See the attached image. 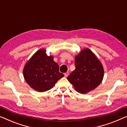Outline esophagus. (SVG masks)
<instances>
[{
    "mask_svg": "<svg viewBox=\"0 0 127 127\" xmlns=\"http://www.w3.org/2000/svg\"><path fill=\"white\" fill-rule=\"evenodd\" d=\"M68 75H69V73L68 72H65V73H64V76L67 77L68 76Z\"/></svg>",
    "mask_w": 127,
    "mask_h": 127,
    "instance_id": "34e87169",
    "label": "esophagus"
}]
</instances>
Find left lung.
<instances>
[{"label": "left lung", "instance_id": "left-lung-1", "mask_svg": "<svg viewBox=\"0 0 127 127\" xmlns=\"http://www.w3.org/2000/svg\"><path fill=\"white\" fill-rule=\"evenodd\" d=\"M75 69L67 79L79 93L84 94L95 90L103 80V65L90 49H84L75 56Z\"/></svg>", "mask_w": 127, "mask_h": 127}]
</instances>
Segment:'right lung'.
Segmentation results:
<instances>
[{"label":"right lung","mask_w":127,"mask_h":127,"mask_svg":"<svg viewBox=\"0 0 127 127\" xmlns=\"http://www.w3.org/2000/svg\"><path fill=\"white\" fill-rule=\"evenodd\" d=\"M23 76L32 88L45 92L51 89L64 75L59 72V66L54 61V57L47 55L44 49H40L26 63Z\"/></svg>","instance_id":"right-lung-1"}]
</instances>
